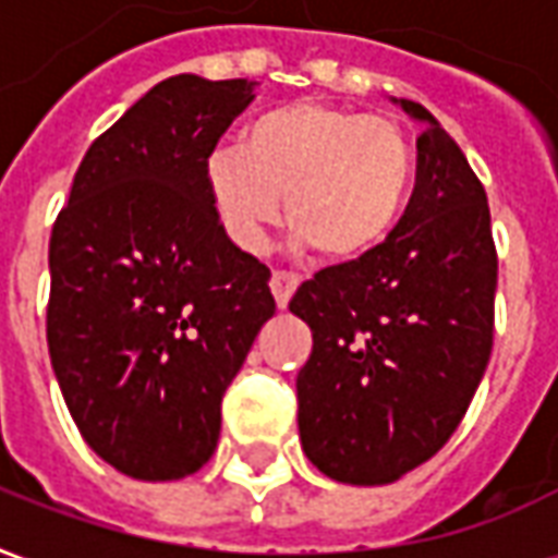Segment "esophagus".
<instances>
[{
  "label": "esophagus",
  "instance_id": "obj_1",
  "mask_svg": "<svg viewBox=\"0 0 558 558\" xmlns=\"http://www.w3.org/2000/svg\"><path fill=\"white\" fill-rule=\"evenodd\" d=\"M271 292H275V302H278V307H287L292 299V292L299 290V283H302V278L295 275V271H271Z\"/></svg>",
  "mask_w": 558,
  "mask_h": 558
}]
</instances>
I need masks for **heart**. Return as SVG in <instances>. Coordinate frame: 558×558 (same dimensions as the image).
<instances>
[{"label":"heart","mask_w":558,"mask_h":558,"mask_svg":"<svg viewBox=\"0 0 558 558\" xmlns=\"http://www.w3.org/2000/svg\"><path fill=\"white\" fill-rule=\"evenodd\" d=\"M208 194L223 230L259 247L280 218L323 259H355L398 227L412 184V146L383 116L292 101L256 116L239 148L208 160Z\"/></svg>","instance_id":"b5f03b06"}]
</instances>
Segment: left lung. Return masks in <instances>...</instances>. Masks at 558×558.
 Returning a JSON list of instances; mask_svg holds the SVG:
<instances>
[{"mask_svg": "<svg viewBox=\"0 0 558 558\" xmlns=\"http://www.w3.org/2000/svg\"><path fill=\"white\" fill-rule=\"evenodd\" d=\"M415 191L383 244L319 268L290 311L314 331L299 371L307 460L343 484H391L442 448L493 350L496 244L466 155L421 104Z\"/></svg>", "mask_w": 558, "mask_h": 558, "instance_id": "8db88e82", "label": "left lung"}]
</instances>
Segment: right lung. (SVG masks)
I'll return each mask as SVG.
<instances>
[{
    "label": "right lung",
    "mask_w": 558,
    "mask_h": 558,
    "mask_svg": "<svg viewBox=\"0 0 558 558\" xmlns=\"http://www.w3.org/2000/svg\"><path fill=\"white\" fill-rule=\"evenodd\" d=\"M251 101L247 80L158 83L92 143L53 223L50 362L83 439L131 478L215 454L223 391L275 316L271 271L230 242L206 175Z\"/></svg>",
    "instance_id": "1"
}]
</instances>
